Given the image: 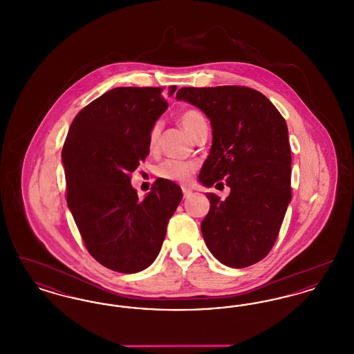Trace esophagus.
<instances>
[{
    "label": "esophagus",
    "mask_w": 354,
    "mask_h": 354,
    "mask_svg": "<svg viewBox=\"0 0 354 354\" xmlns=\"http://www.w3.org/2000/svg\"><path fill=\"white\" fill-rule=\"evenodd\" d=\"M183 195H185V198H189V196L192 195V191H191V189H188V188H185V187H183Z\"/></svg>",
    "instance_id": "1"
}]
</instances>
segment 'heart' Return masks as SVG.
<instances>
[{"label":"heart","mask_w":354,"mask_h":354,"mask_svg":"<svg viewBox=\"0 0 354 354\" xmlns=\"http://www.w3.org/2000/svg\"><path fill=\"white\" fill-rule=\"evenodd\" d=\"M179 122L183 126L185 131L192 138H195L196 135L199 134L203 129H207V120L204 118L202 113L196 109H185V111H182L179 115ZM160 130H162L160 122H156L152 124L150 134H149L150 150H155L158 147ZM195 169H196V166L194 163L169 159L159 166L158 175L166 180L187 183L191 179Z\"/></svg>","instance_id":"1"}]
</instances>
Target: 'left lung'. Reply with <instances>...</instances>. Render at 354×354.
Returning <instances> with one entry per match:
<instances>
[{
    "label": "left lung",
    "mask_w": 354,
    "mask_h": 354,
    "mask_svg": "<svg viewBox=\"0 0 354 354\" xmlns=\"http://www.w3.org/2000/svg\"><path fill=\"white\" fill-rule=\"evenodd\" d=\"M176 100L208 117L212 146L199 180L228 185L223 201L207 192L202 234L221 264L245 268L270 253L290 202V146L286 119L261 93L244 86L182 87Z\"/></svg>",
    "instance_id": "8db88e82"
}]
</instances>
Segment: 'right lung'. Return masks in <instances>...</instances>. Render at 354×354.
Wrapping results in <instances>:
<instances>
[{
    "instance_id": "right-lung-1",
    "label": "right lung",
    "mask_w": 354,
    "mask_h": 354,
    "mask_svg": "<svg viewBox=\"0 0 354 354\" xmlns=\"http://www.w3.org/2000/svg\"><path fill=\"white\" fill-rule=\"evenodd\" d=\"M176 86H169L172 95ZM162 87H115L73 120L62 149L68 209L88 253L103 267L136 273L160 252L183 198L158 178L139 199L130 174L150 153L152 124L167 110Z\"/></svg>"
}]
</instances>
